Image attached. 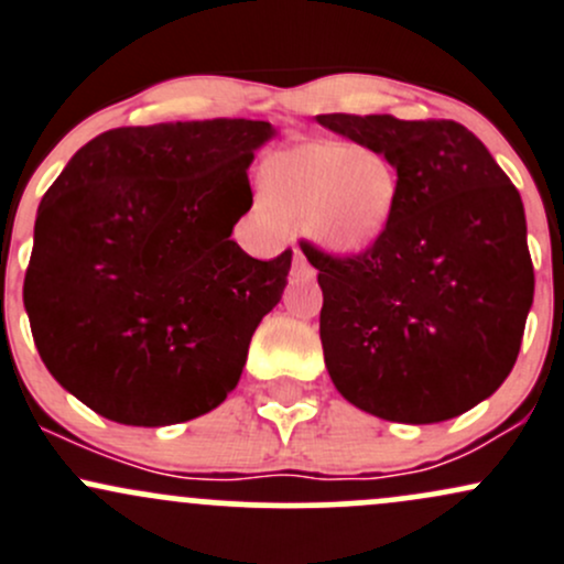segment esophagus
<instances>
[{
    "instance_id": "obj_1",
    "label": "esophagus",
    "mask_w": 564,
    "mask_h": 564,
    "mask_svg": "<svg viewBox=\"0 0 564 564\" xmlns=\"http://www.w3.org/2000/svg\"><path fill=\"white\" fill-rule=\"evenodd\" d=\"M315 275V270L311 268V262H307V257L302 253L300 249H294V262H292V278L296 281H311Z\"/></svg>"
}]
</instances>
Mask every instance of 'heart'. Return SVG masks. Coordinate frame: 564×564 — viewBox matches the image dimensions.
<instances>
[{
  "label": "heart",
  "instance_id": "heart-1",
  "mask_svg": "<svg viewBox=\"0 0 564 564\" xmlns=\"http://www.w3.org/2000/svg\"><path fill=\"white\" fill-rule=\"evenodd\" d=\"M262 184L283 219L302 221L334 251H364L377 243L401 192L391 158L345 141H311L272 154Z\"/></svg>",
  "mask_w": 564,
  "mask_h": 564
}]
</instances>
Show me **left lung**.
<instances>
[{"instance_id":"8db88e82","label":"left lung","mask_w":564,"mask_h":564,"mask_svg":"<svg viewBox=\"0 0 564 564\" xmlns=\"http://www.w3.org/2000/svg\"><path fill=\"white\" fill-rule=\"evenodd\" d=\"M321 126L393 160L388 230L318 270L321 345L337 391L393 423H442L503 386L522 345L535 275L522 197L455 120L318 115Z\"/></svg>"}]
</instances>
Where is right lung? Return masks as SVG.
I'll return each instance as SVG.
<instances>
[{"label": "right lung", "mask_w": 564, "mask_h": 564, "mask_svg": "<svg viewBox=\"0 0 564 564\" xmlns=\"http://www.w3.org/2000/svg\"><path fill=\"white\" fill-rule=\"evenodd\" d=\"M262 120L115 128L45 192L23 281L40 358L122 425L216 410L281 300L292 251L253 259L230 232L253 203Z\"/></svg>", "instance_id": "obj_1"}]
</instances>
